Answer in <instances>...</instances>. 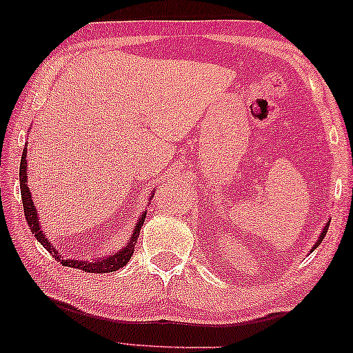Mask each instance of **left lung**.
<instances>
[{
  "instance_id": "8db88e82",
  "label": "left lung",
  "mask_w": 353,
  "mask_h": 353,
  "mask_svg": "<svg viewBox=\"0 0 353 353\" xmlns=\"http://www.w3.org/2000/svg\"><path fill=\"white\" fill-rule=\"evenodd\" d=\"M328 225H330V223H327V225H325V227H323V231H322V233H321V238H319V239H317V242H316V244H314V247H313V250H314V248H316V247H319V245H321V242H322V239H323V236H325V234H327ZM313 250H311V252H313Z\"/></svg>"
}]
</instances>
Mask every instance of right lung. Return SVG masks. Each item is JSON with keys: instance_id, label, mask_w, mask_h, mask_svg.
I'll use <instances>...</instances> for the list:
<instances>
[{"instance_id": "add662e5", "label": "right lung", "mask_w": 353, "mask_h": 353, "mask_svg": "<svg viewBox=\"0 0 353 353\" xmlns=\"http://www.w3.org/2000/svg\"><path fill=\"white\" fill-rule=\"evenodd\" d=\"M26 147V145H25ZM26 156H28V150L25 148L23 150V154H21V161H20V190H21V200H23V210H25V217H26V222L30 225V228L32 231V234L36 236L37 241L42 244L46 250L50 253H53V256L56 259H59L61 264L63 265H68V268H73V269H81L84 270V272H92V274H101V272H114V270H119L120 268H123L126 265V263L130 261V258L132 253H134V245L137 242L139 238V233H141V227L143 225V221H145V216L147 212H143L139 219L137 223H136V228L132 231L131 234V239L128 241V244H126L122 250L117 252V253H112V255H109L105 259H92V261H81V259H62L59 253H57L56 248L53 247V244L46 239V236L43 234V231L40 230V223H39V216H37V211H36V206L32 203V197H31V192H30V188H28V175L30 173L26 172ZM153 197V195H152ZM150 197V199H152Z\"/></svg>"}]
</instances>
